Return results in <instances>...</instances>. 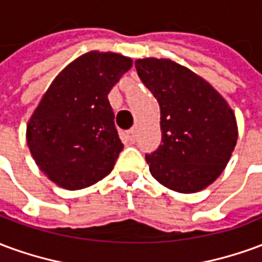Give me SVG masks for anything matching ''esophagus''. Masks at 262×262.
I'll list each match as a JSON object with an SVG mask.
<instances>
[{
  "label": "esophagus",
  "mask_w": 262,
  "mask_h": 262,
  "mask_svg": "<svg viewBox=\"0 0 262 262\" xmlns=\"http://www.w3.org/2000/svg\"><path fill=\"white\" fill-rule=\"evenodd\" d=\"M127 137L130 139V142H135V139H136V129L135 127H132L127 130Z\"/></svg>",
  "instance_id": "1"
}]
</instances>
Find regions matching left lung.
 Returning <instances> with one entry per match:
<instances>
[{
	"label": "left lung",
	"mask_w": 262,
	"mask_h": 262,
	"mask_svg": "<svg viewBox=\"0 0 262 262\" xmlns=\"http://www.w3.org/2000/svg\"><path fill=\"white\" fill-rule=\"evenodd\" d=\"M135 64L161 114L163 144L146 156L151 176L176 192L202 191L223 172L236 147L233 109L208 81L172 60L146 57Z\"/></svg>",
	"instance_id": "8db88e82"
}]
</instances>
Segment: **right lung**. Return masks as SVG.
I'll return each instance as SVG.
<instances>
[{"label": "right lung", "instance_id": "add662e5", "mask_svg": "<svg viewBox=\"0 0 262 262\" xmlns=\"http://www.w3.org/2000/svg\"><path fill=\"white\" fill-rule=\"evenodd\" d=\"M130 57L91 50L71 61L40 99L26 126L35 163L56 185L75 191L114 170L123 144L108 94Z\"/></svg>", "mask_w": 262, "mask_h": 262}]
</instances>
